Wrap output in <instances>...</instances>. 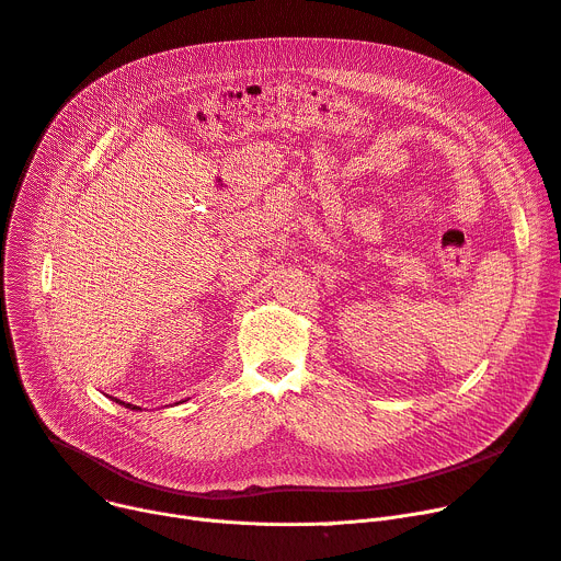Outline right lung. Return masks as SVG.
I'll return each mask as SVG.
<instances>
[{"instance_id": "1", "label": "right lung", "mask_w": 561, "mask_h": 561, "mask_svg": "<svg viewBox=\"0 0 561 561\" xmlns=\"http://www.w3.org/2000/svg\"><path fill=\"white\" fill-rule=\"evenodd\" d=\"M115 402H121V400H115ZM121 404H125V407H129V409H136L134 404H127V402H121Z\"/></svg>"}]
</instances>
